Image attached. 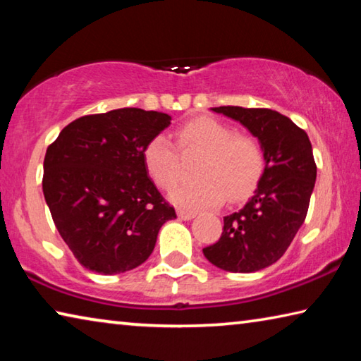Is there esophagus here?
<instances>
[{"instance_id":"obj_1","label":"esophagus","mask_w":361,"mask_h":361,"mask_svg":"<svg viewBox=\"0 0 361 361\" xmlns=\"http://www.w3.org/2000/svg\"><path fill=\"white\" fill-rule=\"evenodd\" d=\"M178 216L181 219H185V221H189V219H192L195 216V212L191 210H178Z\"/></svg>"}]
</instances>
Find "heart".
Here are the masks:
<instances>
[{"label":"heart","mask_w":361,"mask_h":361,"mask_svg":"<svg viewBox=\"0 0 361 361\" xmlns=\"http://www.w3.org/2000/svg\"><path fill=\"white\" fill-rule=\"evenodd\" d=\"M175 143L164 133L151 137L143 148V164L157 186L169 189L180 175V152H200L192 181L176 185L170 199L189 210L212 209L240 200L253 191L264 170L261 143L247 133L207 116L185 122L175 130Z\"/></svg>","instance_id":"1"}]
</instances>
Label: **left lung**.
<instances>
[{
	"mask_svg": "<svg viewBox=\"0 0 361 361\" xmlns=\"http://www.w3.org/2000/svg\"><path fill=\"white\" fill-rule=\"evenodd\" d=\"M239 121L264 151V172L242 210L224 216L221 237L204 248L213 266L256 272L282 258L309 210L317 166L312 145L290 118L267 108H212Z\"/></svg>",
	"mask_w": 361,
	"mask_h": 361,
	"instance_id": "left-lung-1",
	"label": "left lung"
}]
</instances>
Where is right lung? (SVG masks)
I'll use <instances>...</instances> for the list:
<instances>
[{
  "label": "right lung",
  "instance_id": "obj_1",
  "mask_svg": "<svg viewBox=\"0 0 361 361\" xmlns=\"http://www.w3.org/2000/svg\"><path fill=\"white\" fill-rule=\"evenodd\" d=\"M166 113L121 108L70 122L44 157L42 192L75 258L113 276L149 258L176 218L146 172L143 148L170 126Z\"/></svg>",
  "mask_w": 361,
  "mask_h": 361
}]
</instances>
